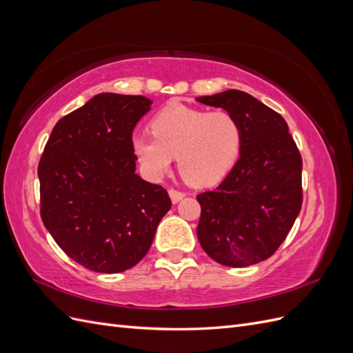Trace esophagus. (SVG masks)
Here are the masks:
<instances>
[{
  "mask_svg": "<svg viewBox=\"0 0 353 353\" xmlns=\"http://www.w3.org/2000/svg\"><path fill=\"white\" fill-rule=\"evenodd\" d=\"M169 196H170L172 203H178L181 199L185 197V193L181 190H176V188H169Z\"/></svg>",
  "mask_w": 353,
  "mask_h": 353,
  "instance_id": "esophagus-1",
  "label": "esophagus"
}]
</instances>
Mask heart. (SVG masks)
Here are the masks:
<instances>
[{
	"instance_id": "obj_1",
	"label": "heart",
	"mask_w": 353,
	"mask_h": 353,
	"mask_svg": "<svg viewBox=\"0 0 353 353\" xmlns=\"http://www.w3.org/2000/svg\"><path fill=\"white\" fill-rule=\"evenodd\" d=\"M152 134L137 135L134 150L152 175H162L176 156L178 170L194 185L216 183L236 163L243 130L227 110L206 112L172 104L152 121Z\"/></svg>"
}]
</instances>
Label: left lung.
I'll use <instances>...</instances> for the list:
<instances>
[{"instance_id":"left-lung-1","label":"left lung","mask_w":353,"mask_h":353,"mask_svg":"<svg viewBox=\"0 0 353 353\" xmlns=\"http://www.w3.org/2000/svg\"><path fill=\"white\" fill-rule=\"evenodd\" d=\"M237 117L240 159L213 190L197 194V237L210 258L244 268L272 256L301 212L302 156L284 117L250 94L228 90L199 97Z\"/></svg>"}]
</instances>
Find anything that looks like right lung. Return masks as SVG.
<instances>
[{
    "instance_id": "1",
    "label": "right lung",
    "mask_w": 353,
    "mask_h": 353,
    "mask_svg": "<svg viewBox=\"0 0 353 353\" xmlns=\"http://www.w3.org/2000/svg\"><path fill=\"white\" fill-rule=\"evenodd\" d=\"M150 104L143 95H95L61 117L42 152L41 219L60 249L87 270L132 268L172 206L162 185L135 174L132 131Z\"/></svg>"
}]
</instances>
